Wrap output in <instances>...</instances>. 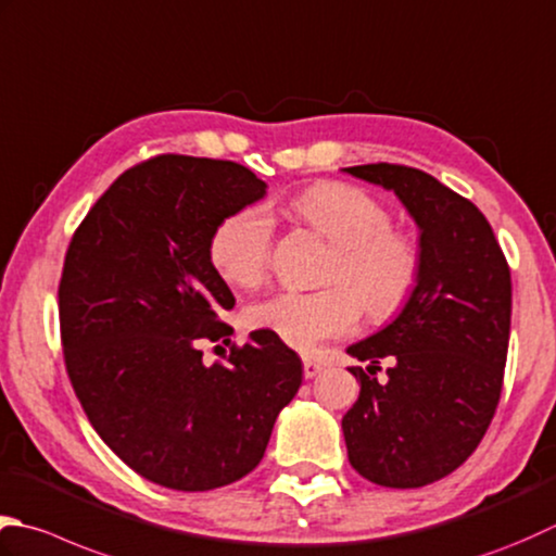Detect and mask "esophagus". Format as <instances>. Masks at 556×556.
Masks as SVG:
<instances>
[{
	"mask_svg": "<svg viewBox=\"0 0 556 556\" xmlns=\"http://www.w3.org/2000/svg\"><path fill=\"white\" fill-rule=\"evenodd\" d=\"M320 371H323L320 364L311 362V358H306V362H303V376H306V378H315Z\"/></svg>",
	"mask_w": 556,
	"mask_h": 556,
	"instance_id": "obj_1",
	"label": "esophagus"
}]
</instances>
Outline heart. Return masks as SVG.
Returning <instances> with one entry per match:
<instances>
[{"mask_svg": "<svg viewBox=\"0 0 556 556\" xmlns=\"http://www.w3.org/2000/svg\"><path fill=\"white\" fill-rule=\"evenodd\" d=\"M296 219L334 245L320 291H279L248 311V325L311 352L354 332L362 311L388 320L405 306L421 269L417 243L390 228L388 206L350 182H318L291 200ZM271 257L269 216L248 206L228 214L210 238L214 269L233 287H255Z\"/></svg>", "mask_w": 556, "mask_h": 556, "instance_id": "b5f03b06", "label": "heart"}]
</instances>
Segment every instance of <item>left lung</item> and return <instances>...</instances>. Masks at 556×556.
I'll return each mask as SVG.
<instances>
[{
	"instance_id": "left-lung-1",
	"label": "left lung",
	"mask_w": 556,
	"mask_h": 556,
	"mask_svg": "<svg viewBox=\"0 0 556 556\" xmlns=\"http://www.w3.org/2000/svg\"><path fill=\"white\" fill-rule=\"evenodd\" d=\"M397 194L419 228L421 269L397 318L346 346L362 366L342 417L346 455L368 482L415 489L470 458L502 397L510 332V269L477 206L433 176L395 163L342 168Z\"/></svg>"
}]
</instances>
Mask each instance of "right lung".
<instances>
[{
	"mask_svg": "<svg viewBox=\"0 0 556 556\" xmlns=\"http://www.w3.org/2000/svg\"><path fill=\"white\" fill-rule=\"evenodd\" d=\"M267 182L233 161L163 154L125 170L70 243L60 330L72 388L98 437L144 480L206 492L253 472L299 393V354L265 330L204 366L228 340L233 293L210 260L228 214Z\"/></svg>",
	"mask_w": 556,
	"mask_h": 556,
	"instance_id": "add662e5",
	"label": "right lung"
}]
</instances>
